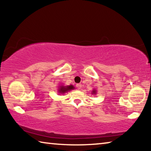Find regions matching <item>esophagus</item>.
<instances>
[{"instance_id": "34e87169", "label": "esophagus", "mask_w": 151, "mask_h": 151, "mask_svg": "<svg viewBox=\"0 0 151 151\" xmlns=\"http://www.w3.org/2000/svg\"><path fill=\"white\" fill-rule=\"evenodd\" d=\"M76 88H82V85L81 84H76Z\"/></svg>"}]
</instances>
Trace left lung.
Masks as SVG:
<instances>
[{
  "label": "left lung",
  "mask_w": 151,
  "mask_h": 151,
  "mask_svg": "<svg viewBox=\"0 0 151 151\" xmlns=\"http://www.w3.org/2000/svg\"><path fill=\"white\" fill-rule=\"evenodd\" d=\"M95 93H96V91L94 90V91H93V94H95Z\"/></svg>",
  "instance_id": "1"
}]
</instances>
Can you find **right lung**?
Instances as JSON below:
<instances>
[{
    "label": "right lung",
    "mask_w": 151,
    "mask_h": 151,
    "mask_svg": "<svg viewBox=\"0 0 151 151\" xmlns=\"http://www.w3.org/2000/svg\"><path fill=\"white\" fill-rule=\"evenodd\" d=\"M72 89H74V86L73 85H69L67 86H60L58 91H59L60 93H65L68 91L72 90Z\"/></svg>",
    "instance_id": "1"
}]
</instances>
